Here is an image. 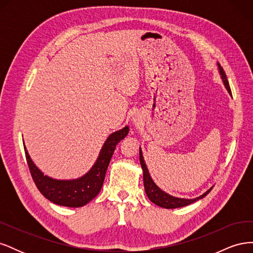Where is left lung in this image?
<instances>
[{
  "label": "left lung",
  "mask_w": 253,
  "mask_h": 253,
  "mask_svg": "<svg viewBox=\"0 0 253 253\" xmlns=\"http://www.w3.org/2000/svg\"><path fill=\"white\" fill-rule=\"evenodd\" d=\"M217 65H218V70H219V74L221 76V79H223V82L225 84L227 90L229 91V94L231 95V89H230V86H229L227 76H226V74L223 70V67H221L218 63H217ZM139 160H140V165H141L142 171H143V185H144L145 193H147L149 200L152 203H154L155 205H157L159 207H163V208L175 209V208H180V207L188 206L190 204L195 203L198 200H202V198H204L207 194H208L212 189V188L209 189L206 193H204L200 197L193 198V200H188V198H178V197L169 195L168 193H166L165 191H163L162 189H159L156 186V183L153 181V179L151 178V176H150L149 171H148V168H147V166H145V163L143 160L141 149L139 150Z\"/></svg>",
  "instance_id": "left-lung-1"
}]
</instances>
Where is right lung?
I'll return each instance as SVG.
<instances>
[{
    "mask_svg": "<svg viewBox=\"0 0 253 253\" xmlns=\"http://www.w3.org/2000/svg\"><path fill=\"white\" fill-rule=\"evenodd\" d=\"M128 133V126L111 134L105 140L95 165L82 177L73 180H58L44 175L30 159L26 148L25 156L30 174L40 192L48 201L56 205L78 208L95 198L102 188L105 173L108 170L116 145Z\"/></svg>",
    "mask_w": 253,
    "mask_h": 253,
    "instance_id": "obj_1",
    "label": "right lung"
}]
</instances>
